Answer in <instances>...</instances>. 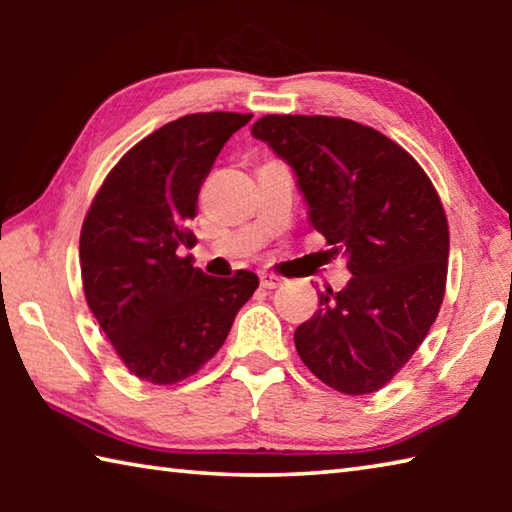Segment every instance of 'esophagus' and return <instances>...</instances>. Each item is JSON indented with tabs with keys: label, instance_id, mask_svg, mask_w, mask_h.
I'll return each mask as SVG.
<instances>
[{
	"label": "esophagus",
	"instance_id": "obj_1",
	"mask_svg": "<svg viewBox=\"0 0 512 512\" xmlns=\"http://www.w3.org/2000/svg\"><path fill=\"white\" fill-rule=\"evenodd\" d=\"M282 282H284L282 277L275 275V273H262V275H259V284H262L264 289H277Z\"/></svg>",
	"mask_w": 512,
	"mask_h": 512
}]
</instances>
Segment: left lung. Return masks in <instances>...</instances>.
Instances as JSON below:
<instances>
[{
    "mask_svg": "<svg viewBox=\"0 0 512 512\" xmlns=\"http://www.w3.org/2000/svg\"><path fill=\"white\" fill-rule=\"evenodd\" d=\"M250 133L296 171L311 225L352 273L296 329L300 359L334 391L375 393L443 305L449 225L436 187L400 144L352 119L266 115Z\"/></svg>",
    "mask_w": 512,
    "mask_h": 512,
    "instance_id": "left-lung-1",
    "label": "left lung"
}]
</instances>
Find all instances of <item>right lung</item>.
<instances>
[{"label":"right lung","mask_w":512,"mask_h":512,"mask_svg":"<svg viewBox=\"0 0 512 512\" xmlns=\"http://www.w3.org/2000/svg\"><path fill=\"white\" fill-rule=\"evenodd\" d=\"M253 115L194 112L137 142L103 180L81 228L88 307L135 377L158 386L196 375L228 336L257 275H205L180 257L223 144Z\"/></svg>","instance_id":"add662e5"}]
</instances>
